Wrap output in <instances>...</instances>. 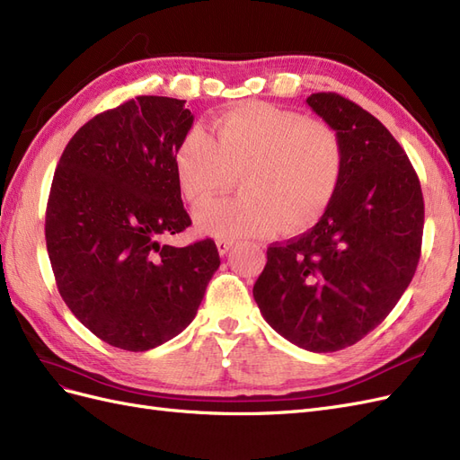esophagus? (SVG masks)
<instances>
[{
	"label": "esophagus",
	"instance_id": "1",
	"mask_svg": "<svg viewBox=\"0 0 460 460\" xmlns=\"http://www.w3.org/2000/svg\"><path fill=\"white\" fill-rule=\"evenodd\" d=\"M232 247H234V242H232V240H218V242H217V249H218L220 255H226Z\"/></svg>",
	"mask_w": 460,
	"mask_h": 460
}]
</instances>
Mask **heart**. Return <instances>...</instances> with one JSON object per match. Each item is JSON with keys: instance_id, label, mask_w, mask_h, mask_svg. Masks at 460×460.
<instances>
[{"instance_id": "b5f03b06", "label": "heart", "mask_w": 460, "mask_h": 460, "mask_svg": "<svg viewBox=\"0 0 460 460\" xmlns=\"http://www.w3.org/2000/svg\"><path fill=\"white\" fill-rule=\"evenodd\" d=\"M213 137L190 130L174 151L182 196L199 207L242 178V196L196 213L203 234L222 240L301 234L326 215L343 174V142L330 122L262 102H243L211 122Z\"/></svg>"}]
</instances>
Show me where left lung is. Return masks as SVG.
<instances>
[{"mask_svg": "<svg viewBox=\"0 0 460 460\" xmlns=\"http://www.w3.org/2000/svg\"><path fill=\"white\" fill-rule=\"evenodd\" d=\"M307 103L341 136V182L309 232L267 249L253 297L288 341L332 353L363 340L405 294L420 259L424 198L405 151L368 111L332 92Z\"/></svg>", "mask_w": 460, "mask_h": 460, "instance_id": "obj_1", "label": "left lung"}]
</instances>
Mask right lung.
I'll return each instance as SVG.
<instances>
[{"mask_svg":"<svg viewBox=\"0 0 460 460\" xmlns=\"http://www.w3.org/2000/svg\"><path fill=\"white\" fill-rule=\"evenodd\" d=\"M184 100L140 95L88 120L53 174L46 243L66 307L97 338L147 351L178 336L199 309L220 257L211 238L186 247L174 151L193 115Z\"/></svg>","mask_w":460,"mask_h":460,"instance_id":"1","label":"right lung"}]
</instances>
